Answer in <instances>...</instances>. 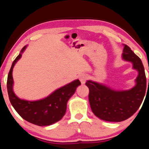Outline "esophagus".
<instances>
[{
	"label": "esophagus",
	"instance_id": "1",
	"mask_svg": "<svg viewBox=\"0 0 149 149\" xmlns=\"http://www.w3.org/2000/svg\"><path fill=\"white\" fill-rule=\"evenodd\" d=\"M79 79L80 80L81 83L82 85H84L85 84V82H86V79H87V76L85 75V74H81L79 75Z\"/></svg>",
	"mask_w": 149,
	"mask_h": 149
}]
</instances>
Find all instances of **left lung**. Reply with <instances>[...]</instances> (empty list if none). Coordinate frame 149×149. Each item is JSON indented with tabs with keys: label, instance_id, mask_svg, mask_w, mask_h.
<instances>
[{
	"label": "left lung",
	"instance_id": "1",
	"mask_svg": "<svg viewBox=\"0 0 149 149\" xmlns=\"http://www.w3.org/2000/svg\"><path fill=\"white\" fill-rule=\"evenodd\" d=\"M122 58L130 62L137 70L134 87L127 90H115L103 84L87 80L89 101L93 112L100 120L120 122L130 118L137 112L145 97L147 81L142 61L130 48L123 44ZM149 82V79H148Z\"/></svg>",
	"mask_w": 149,
	"mask_h": 149
}]
</instances>
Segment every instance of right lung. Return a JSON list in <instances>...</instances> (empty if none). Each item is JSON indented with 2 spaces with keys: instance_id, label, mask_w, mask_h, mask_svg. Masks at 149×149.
I'll use <instances>...</instances> for the list:
<instances>
[{
  "instance_id": "right-lung-1",
  "label": "right lung",
  "mask_w": 149,
  "mask_h": 149,
  "mask_svg": "<svg viewBox=\"0 0 149 149\" xmlns=\"http://www.w3.org/2000/svg\"><path fill=\"white\" fill-rule=\"evenodd\" d=\"M27 47L26 45L21 50L20 53L12 63L9 72L7 89L10 101L20 116L28 122L39 126L52 125L58 122L65 115L68 101L74 94L77 87L81 85V82L79 79L72 81L39 100H27L20 99L14 92L12 72L15 64L21 58L22 53Z\"/></svg>"
}]
</instances>
